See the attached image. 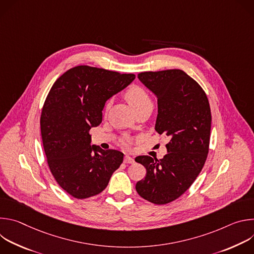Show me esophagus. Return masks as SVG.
<instances>
[{
    "label": "esophagus",
    "mask_w": 254,
    "mask_h": 254,
    "mask_svg": "<svg viewBox=\"0 0 254 254\" xmlns=\"http://www.w3.org/2000/svg\"><path fill=\"white\" fill-rule=\"evenodd\" d=\"M124 162L126 163V164H132V163H134V159L133 158H131V157H129V156H125V159H124Z\"/></svg>",
    "instance_id": "obj_1"
}]
</instances>
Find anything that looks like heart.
I'll list each match as a JSON object with an SVG mask.
<instances>
[{"mask_svg": "<svg viewBox=\"0 0 254 254\" xmlns=\"http://www.w3.org/2000/svg\"><path fill=\"white\" fill-rule=\"evenodd\" d=\"M125 97L127 100V102L130 104V106L133 108L135 113L143 110V108L146 107L152 106V100L149 93L138 85H132L131 87H129L126 91ZM108 107H110V102L107 101L104 105V113L108 111ZM124 143L126 146H127L128 141L124 140Z\"/></svg>", "mask_w": 254, "mask_h": 254, "instance_id": "b5f03b06", "label": "heart"}]
</instances>
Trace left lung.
I'll use <instances>...</instances> for the list:
<instances>
[{
    "mask_svg": "<svg viewBox=\"0 0 254 254\" xmlns=\"http://www.w3.org/2000/svg\"><path fill=\"white\" fill-rule=\"evenodd\" d=\"M137 77L157 95L155 129L170 141L163 159L135 158L147 170L135 190L153 204H168L191 187L205 165L212 120L210 105L203 88L183 70L140 72Z\"/></svg>",
    "mask_w": 254,
    "mask_h": 254,
    "instance_id": "obj_1",
    "label": "left lung"
}]
</instances>
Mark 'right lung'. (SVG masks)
Listing matches in <instances>:
<instances>
[{
	"label": "right lung",
	"instance_id": "add662e5",
	"mask_svg": "<svg viewBox=\"0 0 254 254\" xmlns=\"http://www.w3.org/2000/svg\"><path fill=\"white\" fill-rule=\"evenodd\" d=\"M134 78L132 73L79 65L52 85L40 118L42 142L51 174L72 197L101 193L123 163L122 152L91 146L89 130L101 123L105 101Z\"/></svg>",
	"mask_w": 254,
	"mask_h": 254
}]
</instances>
